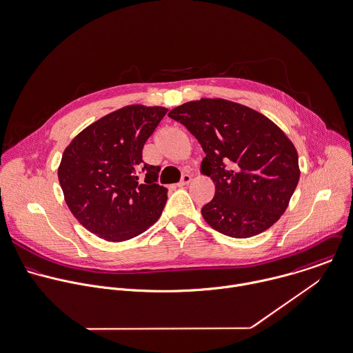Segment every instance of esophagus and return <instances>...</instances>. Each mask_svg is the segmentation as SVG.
I'll use <instances>...</instances> for the list:
<instances>
[{"label":"esophagus","mask_w":353,"mask_h":353,"mask_svg":"<svg viewBox=\"0 0 353 353\" xmlns=\"http://www.w3.org/2000/svg\"><path fill=\"white\" fill-rule=\"evenodd\" d=\"M191 180H192V177L190 174H184L181 181L177 184V187H185V185H188L191 183Z\"/></svg>","instance_id":"esophagus-1"}]
</instances>
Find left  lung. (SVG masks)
I'll use <instances>...</instances> for the list:
<instances>
[{
  "label": "left lung",
  "mask_w": 353,
  "mask_h": 353,
  "mask_svg": "<svg viewBox=\"0 0 353 353\" xmlns=\"http://www.w3.org/2000/svg\"><path fill=\"white\" fill-rule=\"evenodd\" d=\"M201 143V172L215 185L203 206L216 232L247 239L273 226L300 179L299 155L281 128L265 114L222 98L185 102L168 114Z\"/></svg>",
  "instance_id": "1"
}]
</instances>
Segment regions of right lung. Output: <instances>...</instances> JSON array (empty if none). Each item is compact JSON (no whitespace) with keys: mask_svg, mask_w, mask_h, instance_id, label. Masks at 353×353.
Instances as JSON below:
<instances>
[{"mask_svg":"<svg viewBox=\"0 0 353 353\" xmlns=\"http://www.w3.org/2000/svg\"><path fill=\"white\" fill-rule=\"evenodd\" d=\"M166 112L162 106H124L90 124L64 150L59 166L64 199L99 239H134L161 216L168 190L157 184L161 168L143 163L141 151Z\"/></svg>","mask_w":353,"mask_h":353,"instance_id":"right-lung-1","label":"right lung"}]
</instances>
